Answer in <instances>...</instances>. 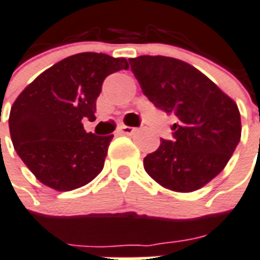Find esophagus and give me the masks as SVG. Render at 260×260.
Returning <instances> with one entry per match:
<instances>
[{"label":"esophagus","mask_w":260,"mask_h":260,"mask_svg":"<svg viewBox=\"0 0 260 260\" xmlns=\"http://www.w3.org/2000/svg\"><path fill=\"white\" fill-rule=\"evenodd\" d=\"M118 132H120V134H122V135H132V134L135 132V128H132V126H126V125H122V126H120Z\"/></svg>","instance_id":"1"}]
</instances>
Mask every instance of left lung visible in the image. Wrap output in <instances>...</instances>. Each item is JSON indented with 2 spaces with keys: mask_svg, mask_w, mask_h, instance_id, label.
<instances>
[{
  "mask_svg": "<svg viewBox=\"0 0 260 260\" xmlns=\"http://www.w3.org/2000/svg\"><path fill=\"white\" fill-rule=\"evenodd\" d=\"M129 64L147 99L176 117L172 140L161 139L143 159L146 172L169 190H199L222 172L240 142L237 105L186 61L145 55Z\"/></svg>",
  "mask_w": 260,
  "mask_h": 260,
  "instance_id": "8db88e82",
  "label": "left lung"
}]
</instances>
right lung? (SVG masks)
<instances>
[{
  "instance_id": "1",
  "label": "right lung",
  "mask_w": 260,
  "mask_h": 260,
  "mask_svg": "<svg viewBox=\"0 0 260 260\" xmlns=\"http://www.w3.org/2000/svg\"><path fill=\"white\" fill-rule=\"evenodd\" d=\"M129 67L124 57L84 52L41 73L17 96L9 114L13 147L36 178L70 191L101 174L113 135L86 134L107 76Z\"/></svg>"
}]
</instances>
